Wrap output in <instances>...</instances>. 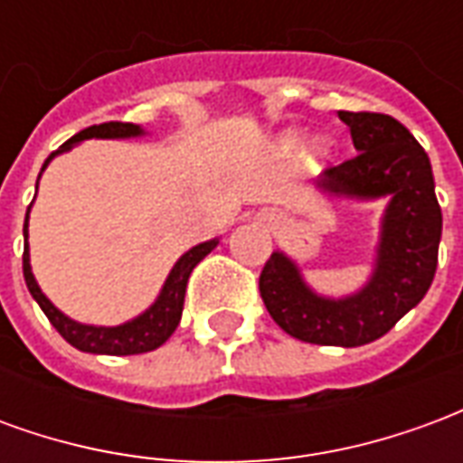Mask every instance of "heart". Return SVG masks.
Wrapping results in <instances>:
<instances>
[{
	"label": "heart",
	"instance_id": "b5f03b06",
	"mask_svg": "<svg viewBox=\"0 0 463 463\" xmlns=\"http://www.w3.org/2000/svg\"><path fill=\"white\" fill-rule=\"evenodd\" d=\"M300 143V136L298 133H290L288 138H285V146H290V148H295ZM327 151H330V143H327V138L325 136H315L310 141V156H315V158H322V156H327Z\"/></svg>",
	"mask_w": 463,
	"mask_h": 463
}]
</instances>
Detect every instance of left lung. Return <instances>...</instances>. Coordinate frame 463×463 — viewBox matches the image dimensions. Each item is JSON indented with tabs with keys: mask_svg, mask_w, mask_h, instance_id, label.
<instances>
[{
	"mask_svg": "<svg viewBox=\"0 0 463 463\" xmlns=\"http://www.w3.org/2000/svg\"><path fill=\"white\" fill-rule=\"evenodd\" d=\"M357 156L327 168L315 191L345 201H379L384 213L367 282L330 298L312 290L300 265L275 250L260 275L270 317L290 337L310 345L362 347L387 335L427 295L437 272L441 208L427 151L392 116L337 111Z\"/></svg>",
	"mask_w": 463,
	"mask_h": 463,
	"instance_id": "left-lung-1",
	"label": "left lung"
}]
</instances>
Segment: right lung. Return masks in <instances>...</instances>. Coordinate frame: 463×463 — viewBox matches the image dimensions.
Masks as SVG:
<instances>
[{"label": "right lung", "mask_w": 463, "mask_h": 463, "mask_svg": "<svg viewBox=\"0 0 463 463\" xmlns=\"http://www.w3.org/2000/svg\"><path fill=\"white\" fill-rule=\"evenodd\" d=\"M146 136L143 126L138 123H121V121H109L99 123V126H89L84 131H79L71 136L64 146H59V151H54L42 165V173L46 171V165L54 161L56 156L71 151L74 146L89 138H138ZM39 173V178H42ZM39 188V183H36ZM32 211V205H29ZM29 211L24 218V280L26 288L32 292V298L39 302V307L44 310L49 322L54 325L56 332L64 337L71 347L81 349V352H91V354H114V357H126V354H143V352H151L158 349L163 342L171 337L183 315V300H185V288H188V278H191L193 268L208 255V252L221 242V238H213V241L198 242L195 248L188 252H183L181 258L175 260V265L168 272V278L163 282L158 298L151 302V307H146L141 315H136L133 320L114 325V327H106V325H86V322L71 320L69 315L56 307L54 302L46 298L39 282H36L34 272H32V262H29Z\"/></svg>", "instance_id": "right-lung-1"}]
</instances>
